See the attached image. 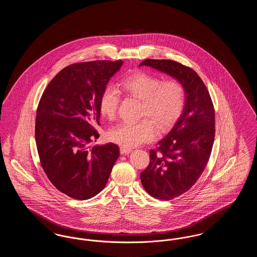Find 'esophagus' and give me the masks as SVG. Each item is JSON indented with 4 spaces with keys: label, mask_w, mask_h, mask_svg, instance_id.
Instances as JSON below:
<instances>
[{
    "label": "esophagus",
    "mask_w": 257,
    "mask_h": 257,
    "mask_svg": "<svg viewBox=\"0 0 257 257\" xmlns=\"http://www.w3.org/2000/svg\"><path fill=\"white\" fill-rule=\"evenodd\" d=\"M132 151L131 148H126V147H120V153L122 155H126V154H129L130 152Z\"/></svg>",
    "instance_id": "34e87169"
}]
</instances>
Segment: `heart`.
Segmentation results:
<instances>
[{
  "label": "heart",
  "instance_id": "1",
  "mask_svg": "<svg viewBox=\"0 0 257 257\" xmlns=\"http://www.w3.org/2000/svg\"><path fill=\"white\" fill-rule=\"evenodd\" d=\"M123 91L131 97L141 100L139 122H123L113 127L109 133L111 142L126 148L150 142L157 136V126L165 131L175 122L183 112L186 90L177 79L163 80L161 77L145 71H137L120 82ZM120 102L119 92L107 87L99 100L101 115L113 120Z\"/></svg>",
  "mask_w": 257,
  "mask_h": 257
}]
</instances>
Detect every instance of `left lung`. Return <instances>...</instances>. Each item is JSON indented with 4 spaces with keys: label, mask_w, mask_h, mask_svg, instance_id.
Listing matches in <instances>:
<instances>
[{
    "label": "left lung",
    "mask_w": 257,
    "mask_h": 257,
    "mask_svg": "<svg viewBox=\"0 0 257 257\" xmlns=\"http://www.w3.org/2000/svg\"><path fill=\"white\" fill-rule=\"evenodd\" d=\"M147 65L179 80L186 90L183 112L170 133L149 151L150 162L141 172L147 193L171 200L189 191L210 158L215 138V110L207 87L195 70L171 60H146Z\"/></svg>",
    "instance_id": "left-lung-1"
}]
</instances>
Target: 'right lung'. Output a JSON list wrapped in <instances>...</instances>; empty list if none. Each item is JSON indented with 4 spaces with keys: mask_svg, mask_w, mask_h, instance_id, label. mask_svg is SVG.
Returning <instances> with one entry per match:
<instances>
[{
    "mask_svg": "<svg viewBox=\"0 0 257 257\" xmlns=\"http://www.w3.org/2000/svg\"><path fill=\"white\" fill-rule=\"evenodd\" d=\"M122 61L73 63L57 74L42 93L36 116L41 167L60 192L86 200L99 194L119 156L114 144L87 146L99 137V100ZM96 142V141H95Z\"/></svg>",
    "mask_w": 257,
    "mask_h": 257,
    "instance_id": "right-lung-1",
    "label": "right lung"
}]
</instances>
